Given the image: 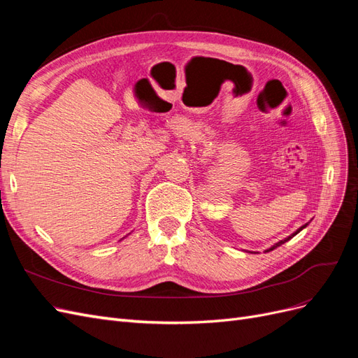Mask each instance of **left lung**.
I'll return each mask as SVG.
<instances>
[{"mask_svg": "<svg viewBox=\"0 0 358 358\" xmlns=\"http://www.w3.org/2000/svg\"><path fill=\"white\" fill-rule=\"evenodd\" d=\"M308 225H309V224H305V225H303V227H300V229H299V230H297V231H294V233H292V234H291V236H288V237H285V239H284V241H279V242H278V243H275V245H273V246H270V248H268V249H266V251H264V252H270V251H273V249H275V248H278V246H280V245H282V243H285V242H288V241H289V239H291V237H294V236H296V234H297V233H300V231H301V230H303V229H305V227H308Z\"/></svg>", "mask_w": 358, "mask_h": 358, "instance_id": "1", "label": "left lung"}]
</instances>
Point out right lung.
<instances>
[{"label": "right lung", "mask_w": 358, "mask_h": 358, "mask_svg": "<svg viewBox=\"0 0 358 358\" xmlns=\"http://www.w3.org/2000/svg\"><path fill=\"white\" fill-rule=\"evenodd\" d=\"M125 237H127V236H125Z\"/></svg>", "instance_id": "add662e5"}]
</instances>
